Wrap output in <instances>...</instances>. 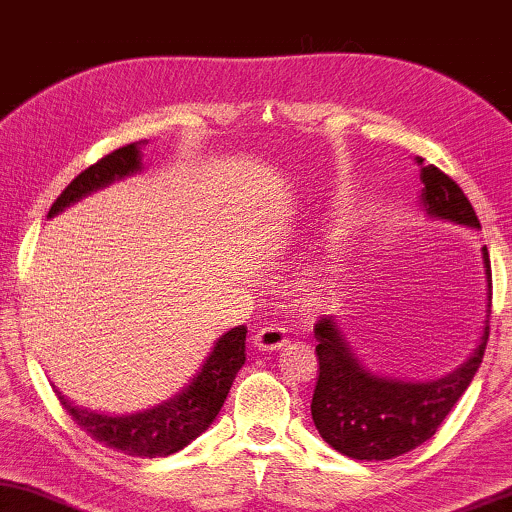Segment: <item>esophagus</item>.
<instances>
[{
	"mask_svg": "<svg viewBox=\"0 0 512 512\" xmlns=\"http://www.w3.org/2000/svg\"><path fill=\"white\" fill-rule=\"evenodd\" d=\"M253 340H255L257 349H262V352H269V349H280V347L287 345V331L282 329V326L269 324V326H264V329H259Z\"/></svg>",
	"mask_w": 512,
	"mask_h": 512,
	"instance_id": "obj_1",
	"label": "esophagus"
}]
</instances>
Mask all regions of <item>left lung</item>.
<instances>
[{"instance_id":"8db88e82","label":"left lung","mask_w":512,"mask_h":512,"mask_svg":"<svg viewBox=\"0 0 512 512\" xmlns=\"http://www.w3.org/2000/svg\"><path fill=\"white\" fill-rule=\"evenodd\" d=\"M416 163L421 165V204L427 216L478 230L480 220L462 188L439 167L423 165V158H416ZM483 264L490 303L492 269L487 248H483ZM315 338L319 377L310 411L322 439L354 460H393L434 437L483 363L490 326L485 319L478 347L460 368L441 379L416 384L379 377L363 368L333 317L319 319Z\"/></svg>"}]
</instances>
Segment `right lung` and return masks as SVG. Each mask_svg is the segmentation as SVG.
Wrapping results in <instances>:
<instances>
[{
    "label": "right lung",
    "instance_id": "add662e5",
    "mask_svg": "<svg viewBox=\"0 0 512 512\" xmlns=\"http://www.w3.org/2000/svg\"><path fill=\"white\" fill-rule=\"evenodd\" d=\"M147 140L131 142L126 147L114 149L112 154L103 156L98 163L89 165L64 188L48 216L71 207L73 202L94 193V190L108 186L121 177L137 172L142 167L140 149ZM246 326H236L218 338L207 361L202 363L195 379L183 388L172 400L158 404L154 409L140 411L131 416H105L91 409L75 407L66 400L57 388V398L66 414L85 430L91 439L101 441L114 451L131 457H165L181 451L190 441L207 430L218 416L220 407L230 393L232 381L241 365L246 363Z\"/></svg>",
    "mask_w": 512,
    "mask_h": 512
}]
</instances>
